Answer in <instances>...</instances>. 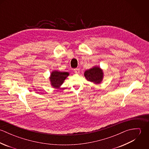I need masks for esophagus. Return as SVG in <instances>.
Returning <instances> with one entry per match:
<instances>
[{
	"instance_id": "1",
	"label": "esophagus",
	"mask_w": 149,
	"mask_h": 149,
	"mask_svg": "<svg viewBox=\"0 0 149 149\" xmlns=\"http://www.w3.org/2000/svg\"><path fill=\"white\" fill-rule=\"evenodd\" d=\"M74 72L75 73H80V69L79 68H76L74 69Z\"/></svg>"
}]
</instances>
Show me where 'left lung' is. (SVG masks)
Segmentation results:
<instances>
[{"label": "left lung", "mask_w": 149, "mask_h": 149, "mask_svg": "<svg viewBox=\"0 0 149 149\" xmlns=\"http://www.w3.org/2000/svg\"><path fill=\"white\" fill-rule=\"evenodd\" d=\"M103 73L102 70L99 67H93L86 70L84 73L85 78L91 82L99 84L103 79Z\"/></svg>", "instance_id": "8db88e82"}]
</instances>
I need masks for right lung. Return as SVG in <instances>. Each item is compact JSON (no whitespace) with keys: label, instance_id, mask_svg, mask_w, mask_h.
Returning <instances> with one entry per match:
<instances>
[{"label":"right lung","instance_id":"right-lung-1","mask_svg":"<svg viewBox=\"0 0 149 149\" xmlns=\"http://www.w3.org/2000/svg\"><path fill=\"white\" fill-rule=\"evenodd\" d=\"M68 75L69 73L68 72H61L57 71L53 72L50 78L52 85L54 88L60 87Z\"/></svg>","mask_w":149,"mask_h":149}]
</instances>
